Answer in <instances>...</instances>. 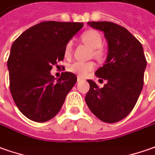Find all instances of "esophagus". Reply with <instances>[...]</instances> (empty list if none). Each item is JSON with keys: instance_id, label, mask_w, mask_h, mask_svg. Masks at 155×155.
I'll list each match as a JSON object with an SVG mask.
<instances>
[{"instance_id": "1", "label": "esophagus", "mask_w": 155, "mask_h": 155, "mask_svg": "<svg viewBox=\"0 0 155 155\" xmlns=\"http://www.w3.org/2000/svg\"><path fill=\"white\" fill-rule=\"evenodd\" d=\"M82 80H84V78L81 77V76H78V77H77L78 81H82Z\"/></svg>"}]
</instances>
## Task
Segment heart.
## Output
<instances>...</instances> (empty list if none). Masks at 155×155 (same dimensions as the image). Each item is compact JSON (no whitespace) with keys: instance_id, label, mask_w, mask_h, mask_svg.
Wrapping results in <instances>:
<instances>
[{"instance_id":"heart-1","label":"heart","mask_w":155,"mask_h":155,"mask_svg":"<svg viewBox=\"0 0 155 155\" xmlns=\"http://www.w3.org/2000/svg\"><path fill=\"white\" fill-rule=\"evenodd\" d=\"M81 39L93 48L92 55L97 58H103L105 55V51L102 47L103 36L99 31L96 29H88L82 34ZM73 52V41L67 42L64 48V55L66 58H69ZM96 64L94 62H82L75 61L69 66V70L71 73L78 74L79 76H85L87 74L91 73L95 69Z\"/></svg>"}]
</instances>
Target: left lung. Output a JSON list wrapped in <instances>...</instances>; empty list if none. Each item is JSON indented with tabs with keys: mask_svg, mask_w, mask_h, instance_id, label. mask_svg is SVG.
<instances>
[{
	"mask_svg": "<svg viewBox=\"0 0 155 155\" xmlns=\"http://www.w3.org/2000/svg\"><path fill=\"white\" fill-rule=\"evenodd\" d=\"M94 29L104 32L108 44L105 64L95 72L107 80L99 88L91 80L86 103L102 121L115 123L126 118L137 102L143 86L147 61L140 41L124 27L112 22H89Z\"/></svg>",
	"mask_w": 155,
	"mask_h": 155,
	"instance_id": "left-lung-1",
	"label": "left lung"
}]
</instances>
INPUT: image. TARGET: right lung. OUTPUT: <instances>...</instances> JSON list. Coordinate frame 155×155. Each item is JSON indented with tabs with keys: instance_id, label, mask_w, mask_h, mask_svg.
Wrapping results in <instances>:
<instances>
[{
	"instance_id": "add662e5",
	"label": "right lung",
	"mask_w": 155,
	"mask_h": 155,
	"mask_svg": "<svg viewBox=\"0 0 155 155\" xmlns=\"http://www.w3.org/2000/svg\"><path fill=\"white\" fill-rule=\"evenodd\" d=\"M83 23L44 21L25 30L12 43L7 60L10 91L25 116L46 122L57 115L77 77L64 72L51 75L53 65L63 61L64 48Z\"/></svg>"
}]
</instances>
